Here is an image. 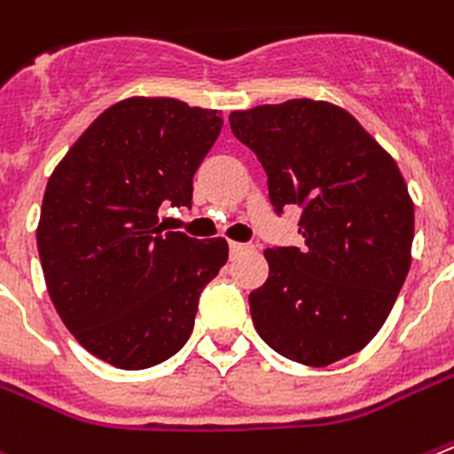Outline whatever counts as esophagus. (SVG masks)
<instances>
[{
    "label": "esophagus",
    "instance_id": "obj_1",
    "mask_svg": "<svg viewBox=\"0 0 454 454\" xmlns=\"http://www.w3.org/2000/svg\"><path fill=\"white\" fill-rule=\"evenodd\" d=\"M249 249V245H242V242H228V251H231V256L235 254H242V251Z\"/></svg>",
    "mask_w": 454,
    "mask_h": 454
}]
</instances>
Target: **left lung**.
<instances>
[{
	"label": "left lung",
	"instance_id": "obj_1",
	"mask_svg": "<svg viewBox=\"0 0 454 454\" xmlns=\"http://www.w3.org/2000/svg\"><path fill=\"white\" fill-rule=\"evenodd\" d=\"M228 121L268 175L274 212L300 209L304 239L265 251L268 281L249 295L256 333L309 367L353 356L386 323L411 268L413 203L397 163L325 101L258 106Z\"/></svg>",
	"mask_w": 454,
	"mask_h": 454
}]
</instances>
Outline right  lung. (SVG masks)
Returning a JSON list of instances; mask_svg holds the SVG:
<instances>
[{"mask_svg":"<svg viewBox=\"0 0 454 454\" xmlns=\"http://www.w3.org/2000/svg\"><path fill=\"white\" fill-rule=\"evenodd\" d=\"M219 131L216 110L127 98L91 121L48 180L36 231L48 293L68 333L113 367L175 356L228 261L223 238L159 226L163 203L192 207L193 175Z\"/></svg>","mask_w":454,"mask_h":454,"instance_id":"right-lung-1","label":"right lung"}]
</instances>
